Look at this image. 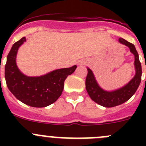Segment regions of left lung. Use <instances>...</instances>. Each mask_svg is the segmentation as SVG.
<instances>
[{"label":"left lung","mask_w":146,"mask_h":146,"mask_svg":"<svg viewBox=\"0 0 146 146\" xmlns=\"http://www.w3.org/2000/svg\"><path fill=\"white\" fill-rule=\"evenodd\" d=\"M118 42L128 47L130 52L135 55L134 65L135 67V75L127 84L115 91H104L97 83L92 71L89 68H87L88 74L86 80V91L93 101L105 108L118 106L128 101L136 92L141 82V64L135 45L122 38H119Z\"/></svg>","instance_id":"8db88e82"}]
</instances>
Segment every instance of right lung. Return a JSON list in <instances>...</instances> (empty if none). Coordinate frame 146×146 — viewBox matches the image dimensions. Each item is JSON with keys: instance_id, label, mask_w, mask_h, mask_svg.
Wrapping results in <instances>:
<instances>
[{"instance_id": "add662e5", "label": "right lung", "mask_w": 146, "mask_h": 146, "mask_svg": "<svg viewBox=\"0 0 146 146\" xmlns=\"http://www.w3.org/2000/svg\"><path fill=\"white\" fill-rule=\"evenodd\" d=\"M26 42L23 37L13 44L5 66V79L10 91L18 100L33 108H44L55 102L64 90V81L77 66L55 69L39 77H28L18 69L16 57L19 47Z\"/></svg>"}]
</instances>
